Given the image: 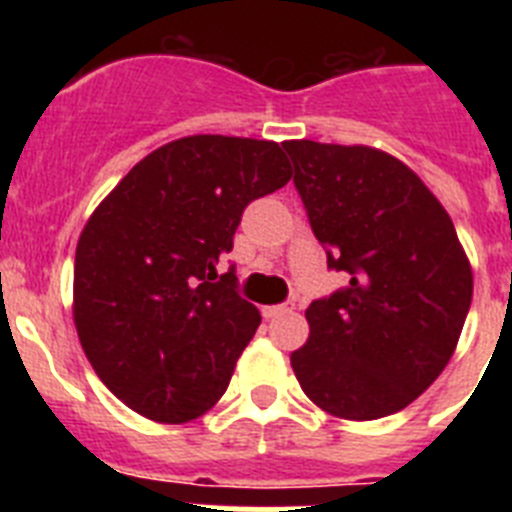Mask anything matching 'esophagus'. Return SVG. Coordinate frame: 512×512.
<instances>
[{"instance_id":"esophagus-1","label":"esophagus","mask_w":512,"mask_h":512,"mask_svg":"<svg viewBox=\"0 0 512 512\" xmlns=\"http://www.w3.org/2000/svg\"><path fill=\"white\" fill-rule=\"evenodd\" d=\"M295 310V302H284V305H271L264 307V318H279V315H287V312Z\"/></svg>"}]
</instances>
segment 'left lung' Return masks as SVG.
Instances as JSON below:
<instances>
[{
  "label": "left lung",
  "mask_w": 512,
  "mask_h": 512,
  "mask_svg": "<svg viewBox=\"0 0 512 512\" xmlns=\"http://www.w3.org/2000/svg\"><path fill=\"white\" fill-rule=\"evenodd\" d=\"M310 228L346 289L307 307L292 354L302 392L343 420L408 408L446 369L472 305L449 212L400 158L369 146L284 143Z\"/></svg>",
  "instance_id": "left-lung-1"
}]
</instances>
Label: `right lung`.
<instances>
[{
    "mask_svg": "<svg viewBox=\"0 0 512 512\" xmlns=\"http://www.w3.org/2000/svg\"><path fill=\"white\" fill-rule=\"evenodd\" d=\"M292 179L279 143L189 135L148 153L76 243L74 323L97 377L156 423L200 418L261 323L217 274L248 202Z\"/></svg>",
    "mask_w": 512,
    "mask_h": 512,
    "instance_id": "obj_1",
    "label": "right lung"
}]
</instances>
